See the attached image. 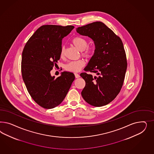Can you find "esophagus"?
<instances>
[{"label": "esophagus", "instance_id": "1", "mask_svg": "<svg viewBox=\"0 0 154 154\" xmlns=\"http://www.w3.org/2000/svg\"><path fill=\"white\" fill-rule=\"evenodd\" d=\"M75 77L76 79H78V78H79V77H80L79 74H78V73H75Z\"/></svg>", "mask_w": 154, "mask_h": 154}]
</instances>
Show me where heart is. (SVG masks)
<instances>
[{"instance_id": "heart-1", "label": "heart", "mask_w": 154, "mask_h": 154, "mask_svg": "<svg viewBox=\"0 0 154 154\" xmlns=\"http://www.w3.org/2000/svg\"><path fill=\"white\" fill-rule=\"evenodd\" d=\"M72 43L80 51H84V56L86 57L91 56L92 50L91 48L87 47L88 44L87 41L85 39L83 38L77 37L74 38L72 40ZM64 47H61L60 52V56L61 57H63L64 55ZM85 64V62L83 60L72 61L65 65V69L69 72H77L81 69V68L84 66Z\"/></svg>"}]
</instances>
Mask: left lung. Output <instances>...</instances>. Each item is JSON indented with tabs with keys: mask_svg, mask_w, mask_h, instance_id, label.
Segmentation results:
<instances>
[{
	"mask_svg": "<svg viewBox=\"0 0 154 154\" xmlns=\"http://www.w3.org/2000/svg\"><path fill=\"white\" fill-rule=\"evenodd\" d=\"M76 31L90 38L95 48L85 70L97 75L80 74L86 82L82 97L91 106H106L116 97L124 82L127 61L123 43L111 29L100 21L79 27Z\"/></svg>",
	"mask_w": 154,
	"mask_h": 154,
	"instance_id": "1",
	"label": "left lung"
}]
</instances>
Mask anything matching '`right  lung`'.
Wrapping results in <instances>:
<instances>
[{
	"mask_svg": "<svg viewBox=\"0 0 154 154\" xmlns=\"http://www.w3.org/2000/svg\"><path fill=\"white\" fill-rule=\"evenodd\" d=\"M75 28L72 25H43L33 34L22 53L23 82L33 100L46 109L56 107L65 98L75 75L63 72L55 79L51 70L60 58L61 41Z\"/></svg>",
	"mask_w": 154,
	"mask_h": 154,
	"instance_id": "1",
	"label": "right lung"
}]
</instances>
